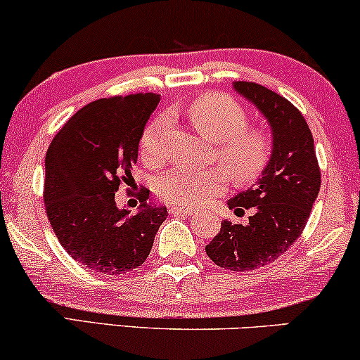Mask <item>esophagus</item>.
Masks as SVG:
<instances>
[{
    "mask_svg": "<svg viewBox=\"0 0 360 360\" xmlns=\"http://www.w3.org/2000/svg\"><path fill=\"white\" fill-rule=\"evenodd\" d=\"M169 214H171V216H191V214H194V209L171 206L169 207Z\"/></svg>",
    "mask_w": 360,
    "mask_h": 360,
    "instance_id": "obj_1",
    "label": "esophagus"
}]
</instances>
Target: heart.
Listing matches in <instances>:
<instances>
[{
	"label": "heart",
	"instance_id": "obj_1",
	"mask_svg": "<svg viewBox=\"0 0 360 360\" xmlns=\"http://www.w3.org/2000/svg\"><path fill=\"white\" fill-rule=\"evenodd\" d=\"M188 116L202 138L216 146V158L233 179L254 181L267 166L272 139L261 127H248V112L224 94H204L188 108ZM167 116H159L146 126L141 136V158L148 165L161 162V138ZM226 188L221 169H172L156 184L158 194L177 206H201Z\"/></svg>",
	"mask_w": 360,
	"mask_h": 360
}]
</instances>
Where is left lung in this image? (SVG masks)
I'll return each instance as SVG.
<instances>
[{"instance_id": "8db88e82", "label": "left lung", "mask_w": 360, "mask_h": 360, "mask_svg": "<svg viewBox=\"0 0 360 360\" xmlns=\"http://www.w3.org/2000/svg\"><path fill=\"white\" fill-rule=\"evenodd\" d=\"M234 89L269 122L272 153L256 184L227 201L236 216L252 209L249 222L222 221L206 252L219 267L245 272L274 262L302 234L321 189V169L311 129L292 103L249 81H234Z\"/></svg>"}]
</instances>
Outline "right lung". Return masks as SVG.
I'll return each instance as SVG.
<instances>
[{
  "mask_svg": "<svg viewBox=\"0 0 360 360\" xmlns=\"http://www.w3.org/2000/svg\"><path fill=\"white\" fill-rule=\"evenodd\" d=\"M161 96L103 98L81 108L46 153L44 204L49 224L70 256L93 272L124 274L146 261L166 221L165 206L138 193L139 211L120 209L115 194L129 186L144 126Z\"/></svg>",
  "mask_w": 360,
  "mask_h": 360,
  "instance_id": "1",
  "label": "right lung"
}]
</instances>
